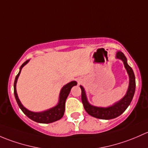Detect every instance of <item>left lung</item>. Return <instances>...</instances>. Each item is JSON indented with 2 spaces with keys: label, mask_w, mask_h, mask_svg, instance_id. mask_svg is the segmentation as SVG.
<instances>
[{
  "label": "left lung",
  "mask_w": 148,
  "mask_h": 148,
  "mask_svg": "<svg viewBox=\"0 0 148 148\" xmlns=\"http://www.w3.org/2000/svg\"><path fill=\"white\" fill-rule=\"evenodd\" d=\"M116 58L120 59L123 62L124 66L129 75V86L125 95L115 103L112 106L107 108L96 107L90 104L87 99L84 88L80 85L81 88V100L83 106L87 112L94 118L103 120L113 119L120 116L130 104L134 96L135 90V77L132 68L127 63V58L122 52L118 51L116 53Z\"/></svg>",
  "instance_id": "obj_1"
}]
</instances>
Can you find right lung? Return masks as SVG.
Listing matches in <instances>:
<instances>
[{
	"label": "right lung",
	"mask_w": 148,
	"mask_h": 148,
	"mask_svg": "<svg viewBox=\"0 0 148 148\" xmlns=\"http://www.w3.org/2000/svg\"><path fill=\"white\" fill-rule=\"evenodd\" d=\"M29 60H26L25 63L22 64V65H21V68H20L19 73H18V74L16 75V78H15L14 85H13V86H14V95L18 106H19V108H21V110L23 112V113L25 114L27 117H28L30 119L36 122V123H53V122L57 121V120H60V118H63L64 112H65V100H66L67 97H68L70 92H71V88L73 86H75V85H77V82L71 81L70 82V83H68V84L64 85L63 88H62L61 90H60L58 103L57 106H56L55 107L50 108V109L47 110L42 111V112H35L28 110V109H26V108L23 106L22 103L20 101L19 98H18L17 91H16V83H17L18 78V77H19L20 73H21V70L23 68V66H25V65L28 63Z\"/></svg>",
	"instance_id": "add662e5"
}]
</instances>
